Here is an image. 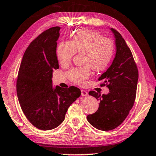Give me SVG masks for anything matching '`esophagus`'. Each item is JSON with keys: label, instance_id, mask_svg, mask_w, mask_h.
<instances>
[{"label": "esophagus", "instance_id": "34e87169", "mask_svg": "<svg viewBox=\"0 0 156 156\" xmlns=\"http://www.w3.org/2000/svg\"><path fill=\"white\" fill-rule=\"evenodd\" d=\"M81 95L83 97H86L88 95V92L84 90H81Z\"/></svg>", "mask_w": 156, "mask_h": 156}]
</instances>
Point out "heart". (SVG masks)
Masks as SVG:
<instances>
[{
  "mask_svg": "<svg viewBox=\"0 0 156 156\" xmlns=\"http://www.w3.org/2000/svg\"><path fill=\"white\" fill-rule=\"evenodd\" d=\"M76 52H83L84 64L91 66L95 71L104 70L112 59L114 45L109 38H104L99 32L89 29L78 30L72 41H62L57 46V57L61 65L70 63ZM89 66L72 69L69 78L78 84H83L90 76Z\"/></svg>",
  "mask_w": 156,
  "mask_h": 156,
  "instance_id": "b5f03b06",
  "label": "heart"
}]
</instances>
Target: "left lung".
I'll use <instances>...</instances> for the list:
<instances>
[{
  "label": "left lung",
  "mask_w": 156,
  "mask_h": 156,
  "mask_svg": "<svg viewBox=\"0 0 156 156\" xmlns=\"http://www.w3.org/2000/svg\"><path fill=\"white\" fill-rule=\"evenodd\" d=\"M110 30L115 39V55L109 68L98 79L108 84L109 92H89L99 100V106L94 113L87 116L93 127L103 131L116 128L128 115L135 100L139 78L137 67L124 38L116 30Z\"/></svg>",
  "instance_id": "obj_1"
}]
</instances>
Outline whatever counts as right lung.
Masks as SVG:
<instances>
[{
  "label": "right lung",
  "instance_id": "right-lung-1",
  "mask_svg": "<svg viewBox=\"0 0 156 156\" xmlns=\"http://www.w3.org/2000/svg\"><path fill=\"white\" fill-rule=\"evenodd\" d=\"M60 27L50 28L30 43L21 62L17 94L21 108L32 125L55 129L64 121L69 106L80 96L79 88L53 87L52 73L59 69L57 41Z\"/></svg>",
  "mask_w": 156,
  "mask_h": 156
}]
</instances>
